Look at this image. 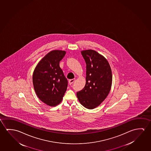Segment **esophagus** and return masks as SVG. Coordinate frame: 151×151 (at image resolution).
Wrapping results in <instances>:
<instances>
[{
  "label": "esophagus",
  "mask_w": 151,
  "mask_h": 151,
  "mask_svg": "<svg viewBox=\"0 0 151 151\" xmlns=\"http://www.w3.org/2000/svg\"><path fill=\"white\" fill-rule=\"evenodd\" d=\"M75 81V79H70V80L68 81V83H69L70 85H71V84H73V83H74V81Z\"/></svg>",
  "instance_id": "obj_1"
}]
</instances>
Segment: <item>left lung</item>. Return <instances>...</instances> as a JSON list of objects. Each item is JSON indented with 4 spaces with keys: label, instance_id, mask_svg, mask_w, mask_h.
<instances>
[{
    "label": "left lung",
    "instance_id": "1",
    "mask_svg": "<svg viewBox=\"0 0 151 151\" xmlns=\"http://www.w3.org/2000/svg\"><path fill=\"white\" fill-rule=\"evenodd\" d=\"M86 64V84L77 93L79 102L84 107L93 109L106 98L112 85L111 69L108 60L93 50L81 51Z\"/></svg>",
    "mask_w": 151,
    "mask_h": 151
}]
</instances>
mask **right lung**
I'll return each instance as SVG.
<instances>
[{"instance_id":"1","label":"right lung","mask_w":151,"mask_h":151,"mask_svg":"<svg viewBox=\"0 0 151 151\" xmlns=\"http://www.w3.org/2000/svg\"><path fill=\"white\" fill-rule=\"evenodd\" d=\"M66 52L53 50L47 54L37 64L33 74V84L40 99L53 107L62 100L68 81L60 67V62Z\"/></svg>"}]
</instances>
